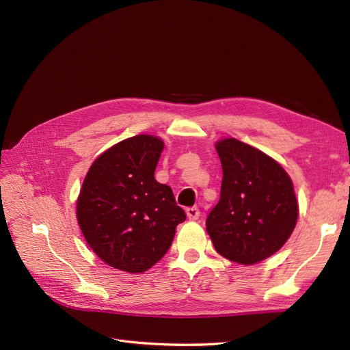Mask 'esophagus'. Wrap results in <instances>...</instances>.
I'll return each instance as SVG.
<instances>
[{
	"instance_id": "34e87169",
	"label": "esophagus",
	"mask_w": 350,
	"mask_h": 350,
	"mask_svg": "<svg viewBox=\"0 0 350 350\" xmlns=\"http://www.w3.org/2000/svg\"><path fill=\"white\" fill-rule=\"evenodd\" d=\"M187 217L189 218V219H192V221H195V219H198L200 218V209L197 208V206H191V208H187Z\"/></svg>"
}]
</instances>
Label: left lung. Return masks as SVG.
<instances>
[{
    "mask_svg": "<svg viewBox=\"0 0 350 350\" xmlns=\"http://www.w3.org/2000/svg\"><path fill=\"white\" fill-rule=\"evenodd\" d=\"M222 166L218 204L206 231L218 253L251 265L273 256L296 227L295 188L282 165L234 137L217 142Z\"/></svg>",
    "mask_w": 350,
    "mask_h": 350,
    "instance_id": "8db88e82",
    "label": "left lung"
}]
</instances>
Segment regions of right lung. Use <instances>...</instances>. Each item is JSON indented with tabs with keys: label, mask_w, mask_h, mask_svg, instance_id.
I'll use <instances>...</instances> for the list:
<instances>
[{
	"label": "right lung",
	"mask_w": 350,
	"mask_h": 350,
	"mask_svg": "<svg viewBox=\"0 0 350 350\" xmlns=\"http://www.w3.org/2000/svg\"><path fill=\"white\" fill-rule=\"evenodd\" d=\"M163 142L137 135L97 158L83 180L77 221L90 248L110 267L144 273L170 250L187 215L172 189L153 176Z\"/></svg>",
	"instance_id": "add662e5"
}]
</instances>
